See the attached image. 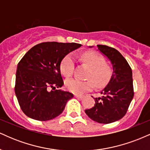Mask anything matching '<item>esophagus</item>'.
I'll use <instances>...</instances> for the list:
<instances>
[{"mask_svg":"<svg viewBox=\"0 0 150 150\" xmlns=\"http://www.w3.org/2000/svg\"><path fill=\"white\" fill-rule=\"evenodd\" d=\"M74 97H76V98H78V99H82V98L84 97V96L78 95V94H75V95H74Z\"/></svg>","mask_w":150,"mask_h":150,"instance_id":"obj_1","label":"esophagus"}]
</instances>
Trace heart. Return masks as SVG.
Returning a JSON list of instances; mask_svg holds the SVG:
<instances>
[{"label": "heart", "mask_w": 150, "mask_h": 150, "mask_svg": "<svg viewBox=\"0 0 150 150\" xmlns=\"http://www.w3.org/2000/svg\"><path fill=\"white\" fill-rule=\"evenodd\" d=\"M81 59L84 63L90 67V70L87 75V78L90 80L83 81L78 79L71 78L65 81V87L76 94H82L94 88V83L100 87L106 85L111 76V69L105 64V60L101 56L94 52H85L81 56ZM62 74L65 77L73 75L75 68V58L70 53L62 60L61 66Z\"/></svg>", "instance_id": "b5f03b06"}]
</instances>
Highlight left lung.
Instances as JSON below:
<instances>
[{
  "label": "left lung",
  "instance_id": "8db88e82",
  "mask_svg": "<svg viewBox=\"0 0 150 150\" xmlns=\"http://www.w3.org/2000/svg\"><path fill=\"white\" fill-rule=\"evenodd\" d=\"M97 48L111 62L113 73L107 85L100 92L102 96L94 98V106L86 109L85 113L94 121L107 124L121 119L128 111L134 96L132 73L119 51L106 45H97Z\"/></svg>",
  "mask_w": 150,
  "mask_h": 150
}]
</instances>
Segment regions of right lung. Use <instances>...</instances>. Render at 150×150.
Returning a JSON list of instances; mask_svg holds the SVG:
<instances>
[{
  "label": "right lung",
  "instance_id": "1",
  "mask_svg": "<svg viewBox=\"0 0 150 150\" xmlns=\"http://www.w3.org/2000/svg\"><path fill=\"white\" fill-rule=\"evenodd\" d=\"M80 46L76 43L44 42L26 53L18 65L15 87L26 116L46 121L63 112L73 94L57 89L63 85L60 66L65 56Z\"/></svg>",
  "mask_w": 150,
  "mask_h": 150
}]
</instances>
